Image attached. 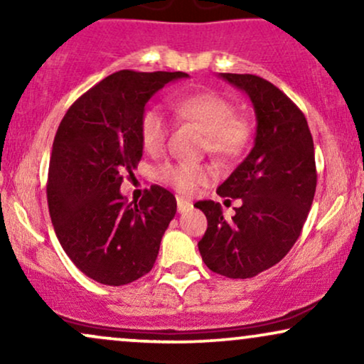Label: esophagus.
Segmentation results:
<instances>
[{
    "label": "esophagus",
    "mask_w": 364,
    "mask_h": 364,
    "mask_svg": "<svg viewBox=\"0 0 364 364\" xmlns=\"http://www.w3.org/2000/svg\"><path fill=\"white\" fill-rule=\"evenodd\" d=\"M176 202H178V212H181V214H183V212L190 210V208H191V202H188V200L181 198V196H178Z\"/></svg>",
    "instance_id": "34e87169"
}]
</instances>
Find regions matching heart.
<instances>
[{"label":"heart","mask_w":364,"mask_h":364,"mask_svg":"<svg viewBox=\"0 0 364 364\" xmlns=\"http://www.w3.org/2000/svg\"><path fill=\"white\" fill-rule=\"evenodd\" d=\"M171 107L179 118L193 121L205 129L203 149L217 157H235L248 140V128L241 119L235 118L236 111L231 102L214 92L183 95L171 101ZM169 121L159 107H149L140 118V139L149 154H159L166 147ZM159 181L179 193H193L198 186L208 185L214 179V171L205 164L168 162L157 169Z\"/></svg>","instance_id":"b5f03b06"}]
</instances>
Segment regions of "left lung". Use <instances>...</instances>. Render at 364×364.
<instances>
[{"label": "left lung", "mask_w": 364, "mask_h": 364, "mask_svg": "<svg viewBox=\"0 0 364 364\" xmlns=\"http://www.w3.org/2000/svg\"><path fill=\"white\" fill-rule=\"evenodd\" d=\"M220 78L250 97L257 133L252 152L217 188L224 198H241L235 217L225 220L214 200L195 203L208 223L198 250L212 272L250 279L281 262L301 235L316 190L315 149L304 114L274 83L257 75Z\"/></svg>", "instance_id": "left-lung-1"}]
</instances>
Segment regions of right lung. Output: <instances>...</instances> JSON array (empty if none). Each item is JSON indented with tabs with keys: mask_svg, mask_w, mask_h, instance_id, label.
<instances>
[{
	"mask_svg": "<svg viewBox=\"0 0 364 364\" xmlns=\"http://www.w3.org/2000/svg\"><path fill=\"white\" fill-rule=\"evenodd\" d=\"M183 72L121 70L72 104L53 141L48 205L58 240L87 277L124 286L149 274L176 198L150 186L135 205L121 195L144 145L140 118L149 99Z\"/></svg>",
	"mask_w": 364,
	"mask_h": 364,
	"instance_id": "obj_1",
	"label": "right lung"
}]
</instances>
